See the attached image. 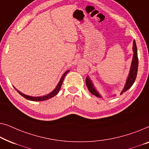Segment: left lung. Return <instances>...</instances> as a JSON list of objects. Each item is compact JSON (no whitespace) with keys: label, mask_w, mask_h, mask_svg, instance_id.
Instances as JSON below:
<instances>
[{"label":"left lung","mask_w":149,"mask_h":149,"mask_svg":"<svg viewBox=\"0 0 149 149\" xmlns=\"http://www.w3.org/2000/svg\"><path fill=\"white\" fill-rule=\"evenodd\" d=\"M133 52H134V56H133L132 62V65H131L130 72L128 77H127V79L126 84H125L124 88H123L122 92L121 93V95H122L124 92L127 91V90H128L133 85L134 82L135 81L136 78L137 72H138V53H137V47H136V45L135 41H134ZM86 84L88 88V91L91 92V93H92L94 95H95L96 96H97V97H100L99 94H98L97 93V91L95 89L93 83H92L91 79H90L88 77H86Z\"/></svg>","instance_id":"1"}]
</instances>
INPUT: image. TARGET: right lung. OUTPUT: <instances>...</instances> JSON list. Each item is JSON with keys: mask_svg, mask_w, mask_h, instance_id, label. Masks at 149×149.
<instances>
[{"mask_svg": "<svg viewBox=\"0 0 149 149\" xmlns=\"http://www.w3.org/2000/svg\"><path fill=\"white\" fill-rule=\"evenodd\" d=\"M68 72H69V71H67V72L65 73L63 75V76L61 77V78L59 82H58V85L56 86V87L55 88V89H54V91L52 92L51 93L49 94V95H46V96H38V97H33V96H30L24 95V94L22 93H21V92L18 91H17V93L19 94V95H22L23 97H24L25 98H26V99H28V100H32V101H43V100H48V99H49V98H51L52 97H53V96H55L56 94L58 93V91H59L61 87V86H62V84H63V81L64 77H65V76L66 74H68Z\"/></svg>", "mask_w": 149, "mask_h": 149, "instance_id": "1", "label": "right lung"}]
</instances>
